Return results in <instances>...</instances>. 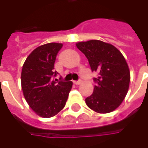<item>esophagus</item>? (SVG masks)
I'll use <instances>...</instances> for the list:
<instances>
[{
    "instance_id": "esophagus-1",
    "label": "esophagus",
    "mask_w": 148,
    "mask_h": 148,
    "mask_svg": "<svg viewBox=\"0 0 148 148\" xmlns=\"http://www.w3.org/2000/svg\"><path fill=\"white\" fill-rule=\"evenodd\" d=\"M74 83L75 84V85H79V84L82 83V80H81V79H79V80H77V81H74Z\"/></svg>"
}]
</instances>
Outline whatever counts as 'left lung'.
Instances as JSON below:
<instances>
[{
  "mask_svg": "<svg viewBox=\"0 0 148 148\" xmlns=\"http://www.w3.org/2000/svg\"><path fill=\"white\" fill-rule=\"evenodd\" d=\"M77 47L86 55L96 85L93 93L86 98L90 109L99 113H108L121 105L126 96L130 82V71L121 51L107 42L90 40L77 42Z\"/></svg>",
  "mask_w": 148,
  "mask_h": 148,
  "instance_id": "1",
  "label": "left lung"
}]
</instances>
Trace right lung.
I'll use <instances>...</instances> for the list:
<instances>
[{"label": "right lung", "instance_id": "add662e5", "mask_svg": "<svg viewBox=\"0 0 148 148\" xmlns=\"http://www.w3.org/2000/svg\"><path fill=\"white\" fill-rule=\"evenodd\" d=\"M62 43L51 42L39 46L28 55L21 72L24 96L32 109L42 117H51L64 108L71 82L59 81L54 69Z\"/></svg>", "mask_w": 148, "mask_h": 148}]
</instances>
